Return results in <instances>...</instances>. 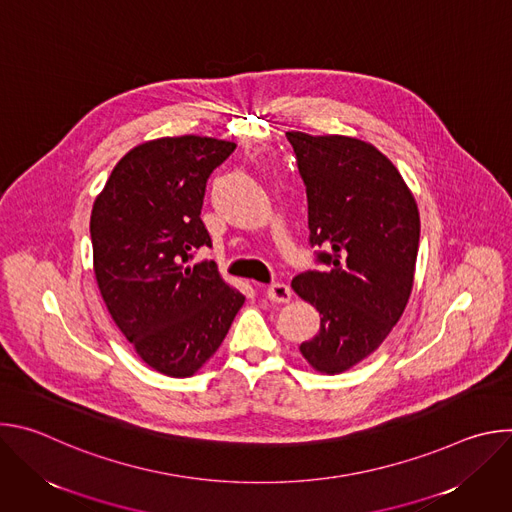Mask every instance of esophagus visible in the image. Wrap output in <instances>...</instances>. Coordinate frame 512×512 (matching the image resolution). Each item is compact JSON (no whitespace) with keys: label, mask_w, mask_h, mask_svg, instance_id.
Wrapping results in <instances>:
<instances>
[{"label":"esophagus","mask_w":512,"mask_h":512,"mask_svg":"<svg viewBox=\"0 0 512 512\" xmlns=\"http://www.w3.org/2000/svg\"><path fill=\"white\" fill-rule=\"evenodd\" d=\"M265 296L267 300L271 302H277V304H287L291 300V289L285 285V283H271L267 289H265Z\"/></svg>","instance_id":"34e87169"}]
</instances>
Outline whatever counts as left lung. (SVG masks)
Instances as JSON below:
<instances>
[{"label":"left lung","instance_id":"left-lung-1","mask_svg":"<svg viewBox=\"0 0 512 512\" xmlns=\"http://www.w3.org/2000/svg\"><path fill=\"white\" fill-rule=\"evenodd\" d=\"M308 194L312 247L324 271L291 287L320 312L300 352L312 369L338 375L373 354L411 296L419 249L417 202L373 143L346 135L287 131Z\"/></svg>","mask_w":512,"mask_h":512}]
</instances>
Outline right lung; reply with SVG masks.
Masks as SVG:
<instances>
[{
    "label": "right lung",
    "mask_w": 512,
    "mask_h": 512,
    "mask_svg": "<svg viewBox=\"0 0 512 512\" xmlns=\"http://www.w3.org/2000/svg\"><path fill=\"white\" fill-rule=\"evenodd\" d=\"M237 143L160 137L135 145L113 168L91 212L93 267L103 302L154 371L192 377L225 340L245 296L214 261L200 218L206 180Z\"/></svg>",
    "instance_id": "right-lung-1"
}]
</instances>
